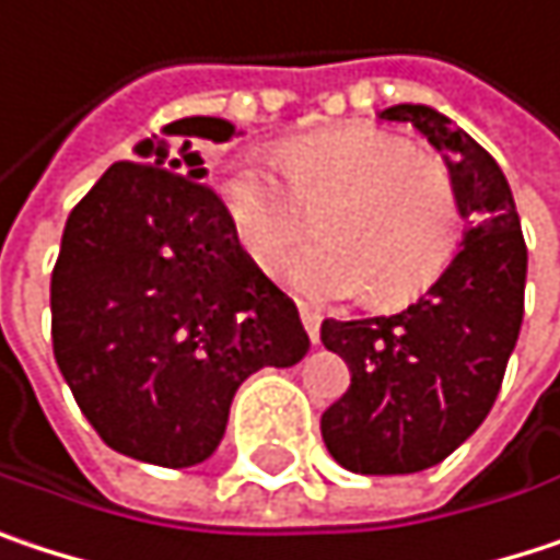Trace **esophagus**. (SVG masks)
<instances>
[{"label": "esophagus", "mask_w": 560, "mask_h": 560, "mask_svg": "<svg viewBox=\"0 0 560 560\" xmlns=\"http://www.w3.org/2000/svg\"><path fill=\"white\" fill-rule=\"evenodd\" d=\"M300 318H303V328L310 331V338L318 341V325H322V315L310 310V306H300Z\"/></svg>", "instance_id": "1"}]
</instances>
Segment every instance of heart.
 <instances>
[{"instance_id":"obj_1","label":"heart","mask_w":560,"mask_h":560,"mask_svg":"<svg viewBox=\"0 0 560 560\" xmlns=\"http://www.w3.org/2000/svg\"><path fill=\"white\" fill-rule=\"evenodd\" d=\"M287 179L254 154L219 161L215 189L245 254L273 273L322 215L328 242L303 250L287 280L310 300L371 290L377 306L425 293L464 242V209L452 174L406 138L371 125H341L280 148Z\"/></svg>"}]
</instances>
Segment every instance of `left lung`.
<instances>
[{
  "label": "left lung",
  "instance_id": "1",
  "mask_svg": "<svg viewBox=\"0 0 560 560\" xmlns=\"http://www.w3.org/2000/svg\"><path fill=\"white\" fill-rule=\"evenodd\" d=\"M381 118L409 121L442 154L467 229L409 310L322 322V345L351 371L348 393L322 412V439L354 474H416L487 419L520 338L528 254L506 176L464 128L432 105H389Z\"/></svg>",
  "mask_w": 560,
  "mask_h": 560
}]
</instances>
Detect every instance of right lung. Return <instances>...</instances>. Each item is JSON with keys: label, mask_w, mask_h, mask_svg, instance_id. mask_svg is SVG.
Listing matches in <instances>:
<instances>
[{"label": "right lung", "mask_w": 560, "mask_h": 560, "mask_svg": "<svg viewBox=\"0 0 560 560\" xmlns=\"http://www.w3.org/2000/svg\"><path fill=\"white\" fill-rule=\"evenodd\" d=\"M235 125L179 118L112 164L67 219L50 277L54 358L118 455L192 467L225 435L235 389L293 368L310 335L293 300L238 245L202 186L196 141Z\"/></svg>", "instance_id": "add662e5"}]
</instances>
